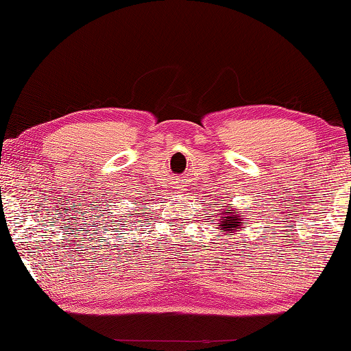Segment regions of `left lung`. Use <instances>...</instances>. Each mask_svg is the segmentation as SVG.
Masks as SVG:
<instances>
[{
    "mask_svg": "<svg viewBox=\"0 0 351 351\" xmlns=\"http://www.w3.org/2000/svg\"><path fill=\"white\" fill-rule=\"evenodd\" d=\"M224 207V206H223ZM228 207H232V204H229ZM218 226H219V232L223 234H230L234 235L237 230L241 229L243 221L247 218H241V215L239 213V209H219L218 210Z\"/></svg>",
    "mask_w": 351,
    "mask_h": 351,
    "instance_id": "1",
    "label": "left lung"
}]
</instances>
